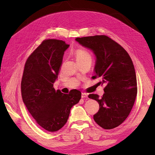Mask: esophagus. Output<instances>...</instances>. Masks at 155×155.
<instances>
[{
    "label": "esophagus",
    "mask_w": 155,
    "mask_h": 155,
    "mask_svg": "<svg viewBox=\"0 0 155 155\" xmlns=\"http://www.w3.org/2000/svg\"><path fill=\"white\" fill-rule=\"evenodd\" d=\"M82 98H88V94L85 93H82Z\"/></svg>",
    "instance_id": "1"
}]
</instances>
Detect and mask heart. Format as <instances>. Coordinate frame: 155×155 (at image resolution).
Masks as SVG:
<instances>
[{"instance_id": "1", "label": "heart", "mask_w": 155, "mask_h": 155, "mask_svg": "<svg viewBox=\"0 0 155 155\" xmlns=\"http://www.w3.org/2000/svg\"><path fill=\"white\" fill-rule=\"evenodd\" d=\"M75 57H76V59L77 60H82V59H87L89 58L91 59V54L88 53V52L83 50V49H78L75 51Z\"/></svg>"}]
</instances>
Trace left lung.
Segmentation results:
<instances>
[{
  "label": "left lung",
  "instance_id": "obj_1",
  "mask_svg": "<svg viewBox=\"0 0 155 155\" xmlns=\"http://www.w3.org/2000/svg\"><path fill=\"white\" fill-rule=\"evenodd\" d=\"M75 40L93 52L96 62L93 78H98V84L105 85L101 98L96 94L88 95L99 104L94 120L104 129L117 127L129 115L137 97V77L133 61L119 44L105 35Z\"/></svg>",
  "mask_w": 155,
  "mask_h": 155
}]
</instances>
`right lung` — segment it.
<instances>
[{
    "label": "right lung",
    "instance_id": "right-lung-1",
    "mask_svg": "<svg viewBox=\"0 0 155 155\" xmlns=\"http://www.w3.org/2000/svg\"><path fill=\"white\" fill-rule=\"evenodd\" d=\"M69 45L57 39H47L29 56L21 81L22 101L40 126L50 132L60 130L67 122L71 108L79 102L81 91L68 94L56 91L64 51Z\"/></svg>",
    "mask_w": 155,
    "mask_h": 155
}]
</instances>
